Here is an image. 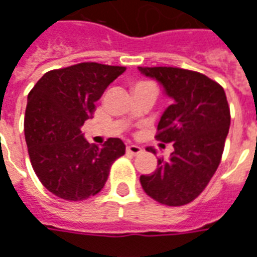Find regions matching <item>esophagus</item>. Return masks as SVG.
Instances as JSON below:
<instances>
[{
    "label": "esophagus",
    "instance_id": "34e87169",
    "mask_svg": "<svg viewBox=\"0 0 257 257\" xmlns=\"http://www.w3.org/2000/svg\"><path fill=\"white\" fill-rule=\"evenodd\" d=\"M126 153L132 154V156H138V154L142 153V147H139V146L136 145H129L126 146Z\"/></svg>",
    "mask_w": 257,
    "mask_h": 257
}]
</instances>
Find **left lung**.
Here are the masks:
<instances>
[{"instance_id":"obj_1","label":"left lung","mask_w":257,"mask_h":257,"mask_svg":"<svg viewBox=\"0 0 257 257\" xmlns=\"http://www.w3.org/2000/svg\"><path fill=\"white\" fill-rule=\"evenodd\" d=\"M165 88L173 104L162 114L157 140L173 143L168 161L158 158L151 175H142L146 194L168 206H182L202 193L221 161L230 107L220 84L198 71L179 67H139ZM147 151H156L147 149Z\"/></svg>"}]
</instances>
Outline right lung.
Returning <instances> with one entry per match:
<instances>
[{"mask_svg": "<svg viewBox=\"0 0 257 257\" xmlns=\"http://www.w3.org/2000/svg\"><path fill=\"white\" fill-rule=\"evenodd\" d=\"M125 70L95 62L73 64L45 73L30 90L25 117L29 157L40 182L59 198L84 201L96 195L112 162L125 154L118 138L97 147L81 134L96 101Z\"/></svg>", "mask_w": 257, "mask_h": 257, "instance_id": "1", "label": "right lung"}]
</instances>
